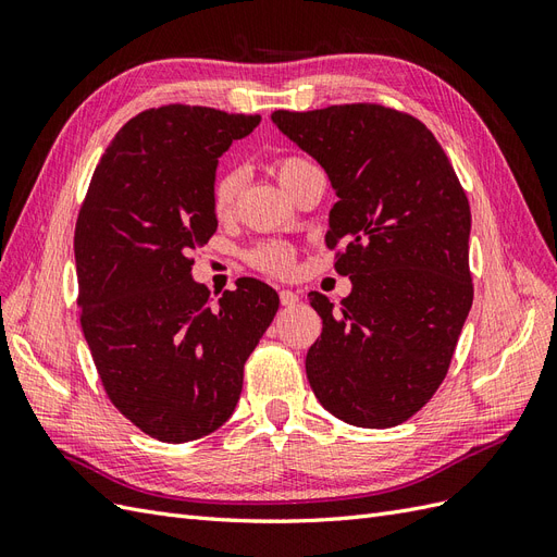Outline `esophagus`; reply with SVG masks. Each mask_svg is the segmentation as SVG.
<instances>
[{
	"label": "esophagus",
	"mask_w": 557,
	"mask_h": 557,
	"mask_svg": "<svg viewBox=\"0 0 557 557\" xmlns=\"http://www.w3.org/2000/svg\"><path fill=\"white\" fill-rule=\"evenodd\" d=\"M278 299H281L283 307H295L297 301H299V295L293 293V290H281V293H278Z\"/></svg>",
	"instance_id": "34e87169"
}]
</instances>
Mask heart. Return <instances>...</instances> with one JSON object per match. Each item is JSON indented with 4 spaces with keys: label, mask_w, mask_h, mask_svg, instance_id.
I'll return each mask as SVG.
<instances>
[{
    "label": "heart",
    "mask_w": 557,
    "mask_h": 557,
    "mask_svg": "<svg viewBox=\"0 0 557 557\" xmlns=\"http://www.w3.org/2000/svg\"><path fill=\"white\" fill-rule=\"evenodd\" d=\"M315 166L309 158L299 153H285L272 162V170L285 190H293L297 178ZM242 190V172L223 170L211 183V207L215 215H230ZM248 262L258 272L269 276H288L295 269V248L285 242H262L248 250Z\"/></svg>",
    "instance_id": "b5f03b06"
}]
</instances>
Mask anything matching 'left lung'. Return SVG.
Instances as JSON below:
<instances>
[{"label": "left lung", "mask_w": 557, "mask_h": 557, "mask_svg": "<svg viewBox=\"0 0 557 557\" xmlns=\"http://www.w3.org/2000/svg\"><path fill=\"white\" fill-rule=\"evenodd\" d=\"M272 121L325 166L339 197L325 244L352 283L339 309L309 295L323 318L309 383L344 423L395 428L446 379L474 299L465 188L411 113L360 102L281 109Z\"/></svg>", "instance_id": "1"}]
</instances>
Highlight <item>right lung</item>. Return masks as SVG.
<instances>
[{
  "instance_id": "add662e5",
  "label": "right lung",
  "mask_w": 557,
  "mask_h": 557,
  "mask_svg": "<svg viewBox=\"0 0 557 557\" xmlns=\"http://www.w3.org/2000/svg\"><path fill=\"white\" fill-rule=\"evenodd\" d=\"M258 125V113L146 109L115 134L78 209L76 305L99 381L160 442H195L225 423L278 309L262 281L215 299L190 276V252L218 227V158Z\"/></svg>"
}]
</instances>
